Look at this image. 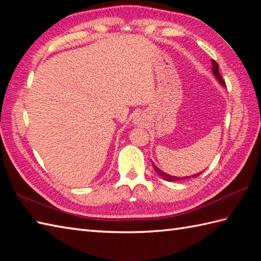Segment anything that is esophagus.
I'll use <instances>...</instances> for the list:
<instances>
[{
  "label": "esophagus",
  "instance_id": "1",
  "mask_svg": "<svg viewBox=\"0 0 261 261\" xmlns=\"http://www.w3.org/2000/svg\"><path fill=\"white\" fill-rule=\"evenodd\" d=\"M142 121H143V119L141 118V115H137L135 118V122H136V124H138V125H141Z\"/></svg>",
  "mask_w": 261,
  "mask_h": 261
}]
</instances>
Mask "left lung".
<instances>
[{"instance_id": "1", "label": "left lung", "mask_w": 261, "mask_h": 261, "mask_svg": "<svg viewBox=\"0 0 261 261\" xmlns=\"http://www.w3.org/2000/svg\"><path fill=\"white\" fill-rule=\"evenodd\" d=\"M212 71H213V75L215 76V79L219 81V83L222 86H225V82L223 81V79H222V76H221V74H220V71H219V65H218V63L215 62V60H212ZM152 163V162H151ZM152 166H153V169L157 171V174L160 176V177H163V178L165 179V180H168V181H178V180H182V179H187V178H190V177H197L198 175H201L202 173H198V174H196V175H193V176H184V177H176V176H170V175H168V174H166V173H164V171H162L160 170L156 165H154L153 163H152Z\"/></svg>"}]
</instances>
